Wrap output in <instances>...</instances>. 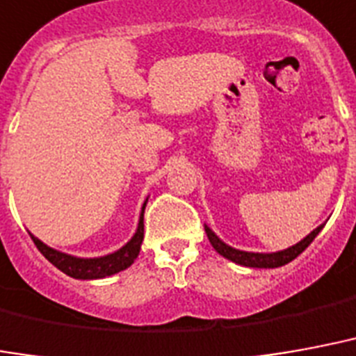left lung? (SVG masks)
Listing matches in <instances>:
<instances>
[{"mask_svg":"<svg viewBox=\"0 0 356 356\" xmlns=\"http://www.w3.org/2000/svg\"><path fill=\"white\" fill-rule=\"evenodd\" d=\"M323 230V226H318L315 230L304 238L300 243L292 245L285 251H279V252H270V254H262V252H245V251H238V249H232L230 245L222 243L220 239L213 234L207 226H205V234H207V238L211 241V245L215 247V251L218 254H222L225 259L232 260V262H236V264H241V266H249V268H279V266H285L289 264L291 260H294L298 254L309 247L313 239L317 238L318 232Z\"/></svg>","mask_w":356,"mask_h":356,"instance_id":"1","label":"left lung"}]
</instances>
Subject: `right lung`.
<instances>
[{
    "label": "right lung",
    "instance_id": "obj_1",
    "mask_svg": "<svg viewBox=\"0 0 356 356\" xmlns=\"http://www.w3.org/2000/svg\"><path fill=\"white\" fill-rule=\"evenodd\" d=\"M143 211H141V217H139L136 236L122 249H118L117 252L107 254V257H102V259H75V257H70V254H64V252H58L51 247H47L33 236H31V239H33V243H35V247L41 251L44 259L56 266L58 270L64 272L65 275L75 279H102L107 277V275H113V273L122 272L128 266L134 264V260L138 259L141 241H143Z\"/></svg>",
    "mask_w": 356,
    "mask_h": 356
}]
</instances>
